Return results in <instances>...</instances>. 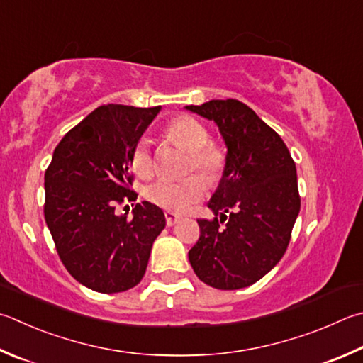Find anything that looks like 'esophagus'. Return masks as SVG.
<instances>
[{
	"mask_svg": "<svg viewBox=\"0 0 363 363\" xmlns=\"http://www.w3.org/2000/svg\"><path fill=\"white\" fill-rule=\"evenodd\" d=\"M164 219H167V225L168 227H173L174 223H177V222L181 220V216L171 213V211H164Z\"/></svg>",
	"mask_w": 363,
	"mask_h": 363,
	"instance_id": "34e87169",
	"label": "esophagus"
}]
</instances>
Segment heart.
Returning <instances> with one entry per match:
<instances>
[{
  "mask_svg": "<svg viewBox=\"0 0 363 363\" xmlns=\"http://www.w3.org/2000/svg\"><path fill=\"white\" fill-rule=\"evenodd\" d=\"M167 135L177 146L189 150L186 171H200L208 181H217L225 168V150L219 143L209 140L204 125L190 116H179L167 127ZM130 164L136 176L146 179L154 171V155L147 136L138 138L130 152ZM206 194V181L200 174L182 179H159L144 189V196L171 213H184L199 203Z\"/></svg>",
  "mask_w": 363,
  "mask_h": 363,
  "instance_id": "heart-1",
  "label": "heart"
}]
</instances>
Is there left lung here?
<instances>
[{
	"label": "left lung",
	"mask_w": 363,
	"mask_h": 363,
	"mask_svg": "<svg viewBox=\"0 0 363 363\" xmlns=\"http://www.w3.org/2000/svg\"><path fill=\"white\" fill-rule=\"evenodd\" d=\"M187 109L214 121L228 149L208 203L216 217L199 220L190 265L214 289L247 287L276 267L291 241L300 213L295 162L281 136L245 103L228 98Z\"/></svg>",
	"instance_id": "obj_1"
}]
</instances>
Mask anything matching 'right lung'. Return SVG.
Instances as JSON below:
<instances>
[{
  "mask_svg": "<svg viewBox=\"0 0 363 363\" xmlns=\"http://www.w3.org/2000/svg\"><path fill=\"white\" fill-rule=\"evenodd\" d=\"M159 113L160 106L103 104L62 138L45 169L44 217L58 257L95 292L140 284L167 223L149 201L136 203L133 217L116 213L117 204L138 199L130 152Z\"/></svg>",
  "mask_w": 363,
  "mask_h": 363,
  "instance_id": "obj_1",
  "label": "right lung"
}]
</instances>
